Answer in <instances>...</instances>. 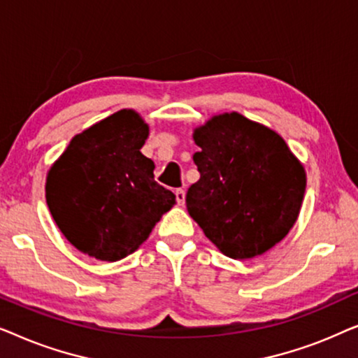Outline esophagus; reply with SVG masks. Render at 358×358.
<instances>
[{
  "instance_id": "1",
  "label": "esophagus",
  "mask_w": 358,
  "mask_h": 358,
  "mask_svg": "<svg viewBox=\"0 0 358 358\" xmlns=\"http://www.w3.org/2000/svg\"><path fill=\"white\" fill-rule=\"evenodd\" d=\"M176 200H178V203L179 205H184V202H185V192H184V189H176Z\"/></svg>"
}]
</instances>
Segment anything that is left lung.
<instances>
[{
    "mask_svg": "<svg viewBox=\"0 0 358 358\" xmlns=\"http://www.w3.org/2000/svg\"><path fill=\"white\" fill-rule=\"evenodd\" d=\"M200 179L185 195L189 215L231 259L261 256L295 224L306 174L285 141L241 114L213 117L194 131Z\"/></svg>",
    "mask_w": 358,
    "mask_h": 358,
    "instance_id": "left-lung-1",
    "label": "left lung"
}]
</instances>
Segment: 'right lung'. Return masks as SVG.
Returning a JSON list of instances; mask_svg holds the SVG:
<instances>
[{"label": "right lung", "instance_id": "right-lung-1", "mask_svg": "<svg viewBox=\"0 0 358 358\" xmlns=\"http://www.w3.org/2000/svg\"><path fill=\"white\" fill-rule=\"evenodd\" d=\"M148 125L119 110L76 135L47 178L53 220L76 249L115 262L135 251L176 202L141 155Z\"/></svg>", "mask_w": 358, "mask_h": 358}]
</instances>
